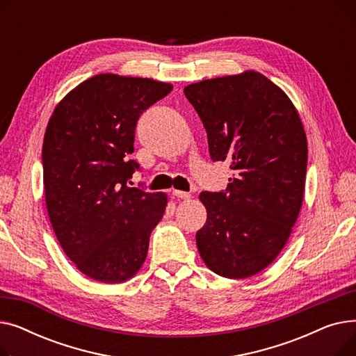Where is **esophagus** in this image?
<instances>
[{"instance_id":"1","label":"esophagus","mask_w":356,"mask_h":356,"mask_svg":"<svg viewBox=\"0 0 356 356\" xmlns=\"http://www.w3.org/2000/svg\"><path fill=\"white\" fill-rule=\"evenodd\" d=\"M173 195H175L176 197H179V199H183V200H188V199H191V197H192V195H191V193H188V192H181V191H173Z\"/></svg>"}]
</instances>
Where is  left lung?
<instances>
[{"mask_svg": "<svg viewBox=\"0 0 356 356\" xmlns=\"http://www.w3.org/2000/svg\"><path fill=\"white\" fill-rule=\"evenodd\" d=\"M208 134L213 161L231 163L225 192H202L207 223L196 232L209 270L231 280L267 268L282 252L300 213L307 138L286 92L245 70L184 88Z\"/></svg>", "mask_w": 356, "mask_h": 356, "instance_id": "obj_1", "label": "left lung"}]
</instances>
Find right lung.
<instances>
[{"label": "right lung", "mask_w": 356, "mask_h": 356, "mask_svg": "<svg viewBox=\"0 0 356 356\" xmlns=\"http://www.w3.org/2000/svg\"><path fill=\"white\" fill-rule=\"evenodd\" d=\"M172 83L101 73L56 105L43 141L46 208L63 252L105 284L133 278L144 264L167 195L128 188L138 163L136 125Z\"/></svg>", "instance_id": "right-lung-1"}]
</instances>
